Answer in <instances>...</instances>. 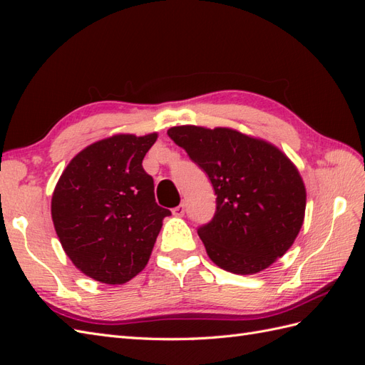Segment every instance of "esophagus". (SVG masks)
Listing matches in <instances>:
<instances>
[{"label": "esophagus", "mask_w": 365, "mask_h": 365, "mask_svg": "<svg viewBox=\"0 0 365 365\" xmlns=\"http://www.w3.org/2000/svg\"><path fill=\"white\" fill-rule=\"evenodd\" d=\"M184 212H185V205H184V202H181L178 207H175L173 210H172V213L175 215V216H184Z\"/></svg>", "instance_id": "34e87169"}]
</instances>
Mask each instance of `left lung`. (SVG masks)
<instances>
[{"label":"left lung","mask_w":365,"mask_h":365,"mask_svg":"<svg viewBox=\"0 0 365 365\" xmlns=\"http://www.w3.org/2000/svg\"><path fill=\"white\" fill-rule=\"evenodd\" d=\"M169 137L208 175L216 213L197 230L208 257L228 272L269 268L300 233L306 187L297 165L272 143L233 128L182 125Z\"/></svg>","instance_id":"obj_1"}]
</instances>
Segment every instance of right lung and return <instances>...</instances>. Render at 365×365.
Instances as JSON below:
<instances>
[{
	"mask_svg": "<svg viewBox=\"0 0 365 365\" xmlns=\"http://www.w3.org/2000/svg\"><path fill=\"white\" fill-rule=\"evenodd\" d=\"M115 134L91 143L63 169L51 219L74 267L105 284H123L146 268L168 208L155 202L143 158L157 141Z\"/></svg>",
	"mask_w": 365,
	"mask_h": 365,
	"instance_id": "right-lung-1",
	"label": "right lung"
}]
</instances>
